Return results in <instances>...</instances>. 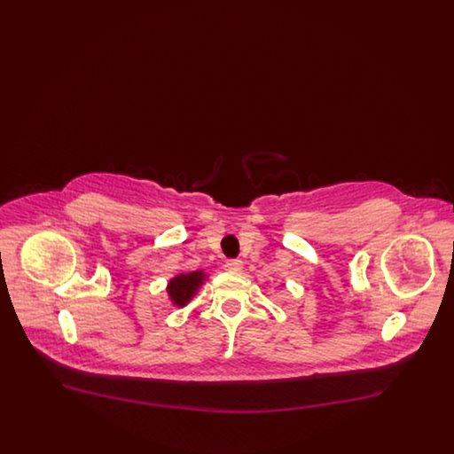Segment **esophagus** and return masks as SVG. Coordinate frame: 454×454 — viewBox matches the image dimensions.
Returning a JSON list of instances; mask_svg holds the SVG:
<instances>
[{"label": "esophagus", "instance_id": "1", "mask_svg": "<svg viewBox=\"0 0 454 454\" xmlns=\"http://www.w3.org/2000/svg\"><path fill=\"white\" fill-rule=\"evenodd\" d=\"M224 267H226V270H230V272H241L243 262L238 259L226 260Z\"/></svg>", "mask_w": 454, "mask_h": 454}]
</instances>
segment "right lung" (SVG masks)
<instances>
[{"instance_id":"obj_1","label":"right lung","mask_w":454,"mask_h":454,"mask_svg":"<svg viewBox=\"0 0 454 454\" xmlns=\"http://www.w3.org/2000/svg\"><path fill=\"white\" fill-rule=\"evenodd\" d=\"M204 278H206V274L202 270L180 274V276L173 278L172 281L168 282V289H167L173 304L185 306L187 302L191 301V298L194 296L195 291L199 289Z\"/></svg>"}]
</instances>
